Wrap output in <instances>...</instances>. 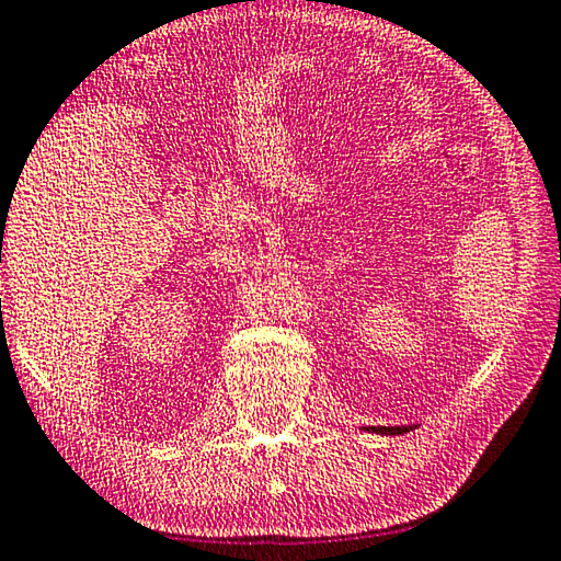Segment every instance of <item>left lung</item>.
Listing matches in <instances>:
<instances>
[{
  "instance_id": "obj_1",
  "label": "left lung",
  "mask_w": 561,
  "mask_h": 561,
  "mask_svg": "<svg viewBox=\"0 0 561 561\" xmlns=\"http://www.w3.org/2000/svg\"><path fill=\"white\" fill-rule=\"evenodd\" d=\"M371 433H381V435H403L408 431H413L411 425H371V428H366Z\"/></svg>"
}]
</instances>
